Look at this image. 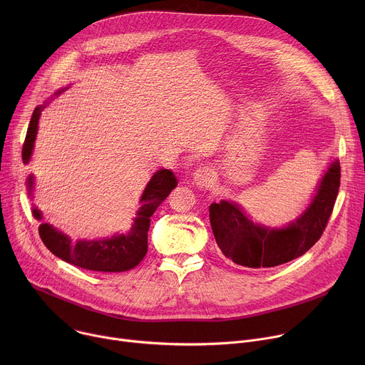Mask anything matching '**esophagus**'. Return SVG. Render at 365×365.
Listing matches in <instances>:
<instances>
[{
    "label": "esophagus",
    "mask_w": 365,
    "mask_h": 365,
    "mask_svg": "<svg viewBox=\"0 0 365 365\" xmlns=\"http://www.w3.org/2000/svg\"><path fill=\"white\" fill-rule=\"evenodd\" d=\"M214 175H215V172L211 166H200L195 170L193 180L199 187H206V186H210V183L212 182Z\"/></svg>",
    "instance_id": "esophagus-1"
}]
</instances>
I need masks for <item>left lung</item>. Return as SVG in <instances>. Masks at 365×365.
<instances>
[{
    "label": "left lung",
    "mask_w": 365,
    "mask_h": 365,
    "mask_svg": "<svg viewBox=\"0 0 365 365\" xmlns=\"http://www.w3.org/2000/svg\"><path fill=\"white\" fill-rule=\"evenodd\" d=\"M339 180L341 166L334 162L307 210L282 230L254 224L234 202L212 203L210 220L218 247L225 257L244 267L269 269L292 262L322 237L334 211Z\"/></svg>",
    "instance_id": "left-lung-1"
}]
</instances>
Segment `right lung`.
<instances>
[{"instance_id":"right-lung-1","label":"right lung","mask_w":365,"mask_h":365,"mask_svg":"<svg viewBox=\"0 0 365 365\" xmlns=\"http://www.w3.org/2000/svg\"><path fill=\"white\" fill-rule=\"evenodd\" d=\"M41 110L43 107H37L34 110L27 128L26 140L23 144L24 163L30 160ZM31 183L33 182L30 178V187ZM176 186L178 179L172 170L160 169L159 172H155L143 192L140 199L143 206L138 210L134 225L128 234H121L108 240L98 241H71V238L56 231L51 225L41 224L38 227L40 238L43 244L56 257L76 267L107 273L127 272L135 267L144 258L147 252V231L150 227V217ZM33 214L37 220L41 218L37 210H33Z\"/></svg>"}]
</instances>
